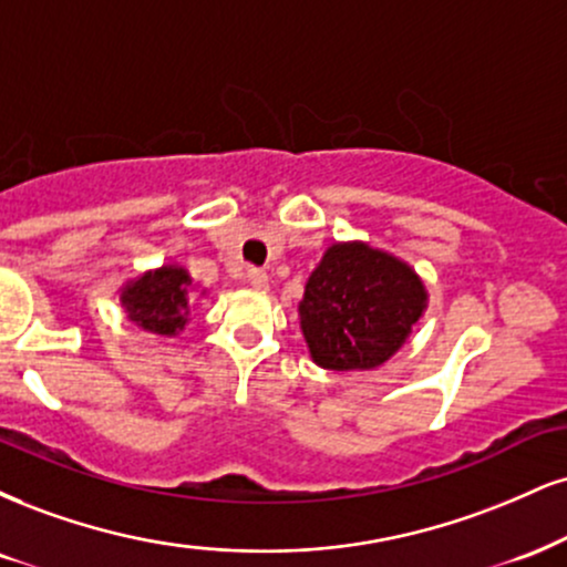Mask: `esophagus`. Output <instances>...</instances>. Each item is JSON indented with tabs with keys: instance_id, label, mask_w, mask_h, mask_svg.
I'll return each mask as SVG.
<instances>
[{
	"instance_id": "obj_1",
	"label": "esophagus",
	"mask_w": 567,
	"mask_h": 567,
	"mask_svg": "<svg viewBox=\"0 0 567 567\" xmlns=\"http://www.w3.org/2000/svg\"><path fill=\"white\" fill-rule=\"evenodd\" d=\"M248 282H250V288L266 290L269 288V275H266L264 269H248Z\"/></svg>"
}]
</instances>
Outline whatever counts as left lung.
I'll return each instance as SVG.
<instances>
[{
  "instance_id": "8db88e82",
  "label": "left lung",
  "mask_w": 567,
  "mask_h": 567,
  "mask_svg": "<svg viewBox=\"0 0 567 567\" xmlns=\"http://www.w3.org/2000/svg\"><path fill=\"white\" fill-rule=\"evenodd\" d=\"M427 309V290L406 261L367 243H336L306 279L298 303L313 364L332 372L385 364Z\"/></svg>"
}]
</instances>
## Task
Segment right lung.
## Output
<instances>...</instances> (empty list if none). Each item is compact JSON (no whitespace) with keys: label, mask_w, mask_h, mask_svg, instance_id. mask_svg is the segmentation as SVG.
<instances>
[{"label":"right lung","mask_w":567,"mask_h":567,"mask_svg":"<svg viewBox=\"0 0 567 567\" xmlns=\"http://www.w3.org/2000/svg\"><path fill=\"white\" fill-rule=\"evenodd\" d=\"M193 277L179 264H163L158 269L142 271L121 288V306L128 322L153 336L174 338L189 322L193 303ZM206 292V290H203Z\"/></svg>","instance_id":"1"}]
</instances>
